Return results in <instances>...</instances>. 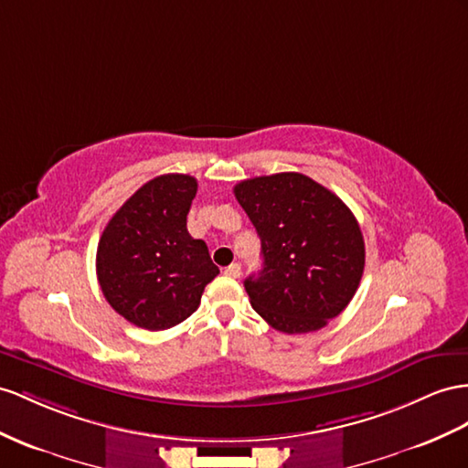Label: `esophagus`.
<instances>
[{
  "label": "esophagus",
  "mask_w": 468,
  "mask_h": 468,
  "mask_svg": "<svg viewBox=\"0 0 468 468\" xmlns=\"http://www.w3.org/2000/svg\"><path fill=\"white\" fill-rule=\"evenodd\" d=\"M227 277H233V279H237V277H241V265H239V262H233V265H229V267H225V271H223Z\"/></svg>",
  "instance_id": "esophagus-1"
}]
</instances>
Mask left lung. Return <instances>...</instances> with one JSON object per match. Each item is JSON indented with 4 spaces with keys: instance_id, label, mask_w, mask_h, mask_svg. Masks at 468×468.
I'll return each mask as SVG.
<instances>
[{
    "instance_id": "8db88e82",
    "label": "left lung",
    "mask_w": 468,
    "mask_h": 468,
    "mask_svg": "<svg viewBox=\"0 0 468 468\" xmlns=\"http://www.w3.org/2000/svg\"><path fill=\"white\" fill-rule=\"evenodd\" d=\"M233 191L261 237L262 269L245 281L250 306L284 334L324 328L350 304L364 274L354 213L296 172L250 177Z\"/></svg>"
}]
</instances>
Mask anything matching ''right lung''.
I'll list each match as a JSON object with an SVG mask.
<instances>
[{"label":"right lung","instance_id":"obj_1","mask_svg":"<svg viewBox=\"0 0 468 468\" xmlns=\"http://www.w3.org/2000/svg\"><path fill=\"white\" fill-rule=\"evenodd\" d=\"M197 179L165 174L128 197L97 249L102 294L120 316L146 330H167L197 310L218 277L206 241L187 233Z\"/></svg>","mask_w":468,"mask_h":468}]
</instances>
